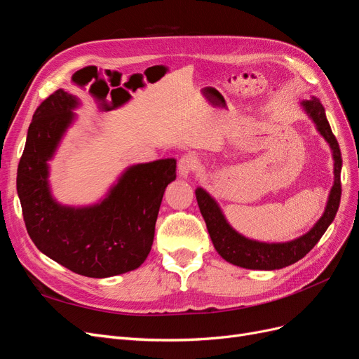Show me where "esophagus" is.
<instances>
[{"instance_id": "1", "label": "esophagus", "mask_w": 359, "mask_h": 359, "mask_svg": "<svg viewBox=\"0 0 359 359\" xmlns=\"http://www.w3.org/2000/svg\"><path fill=\"white\" fill-rule=\"evenodd\" d=\"M198 168V158L193 154L182 156L178 161V173L181 178H187Z\"/></svg>"}]
</instances>
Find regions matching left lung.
I'll list each match as a JSON object with an SVG mask.
<instances>
[{
  "label": "left lung",
  "instance_id": "1",
  "mask_svg": "<svg viewBox=\"0 0 359 359\" xmlns=\"http://www.w3.org/2000/svg\"><path fill=\"white\" fill-rule=\"evenodd\" d=\"M304 111L309 114L316 124L318 132L325 137L332 149L334 157V186L330 191L327 208L311 229L297 240L287 243H260L238 233L233 227L226 222L224 215L217 202L203 189H196V199L201 214L206 223V229L210 232L211 241L219 255L231 262L232 265L247 268V269H265L273 271L289 266L298 262L306 256L310 250L318 244V241L332 223L334 217L339 211L341 198V153L339 142L332 135V130L325 115V109L319 99L311 97L310 100L301 102Z\"/></svg>",
  "mask_w": 359,
  "mask_h": 359
}]
</instances>
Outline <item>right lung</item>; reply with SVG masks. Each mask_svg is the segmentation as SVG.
Wrapping results in <instances>:
<instances>
[{"label": "right lung", "mask_w": 359, "mask_h": 359, "mask_svg": "<svg viewBox=\"0 0 359 359\" xmlns=\"http://www.w3.org/2000/svg\"><path fill=\"white\" fill-rule=\"evenodd\" d=\"M78 104L74 95L57 90L37 107L16 187L28 235L40 252L76 274L106 278L139 268L149 255L163 194L177 178V160L130 166L100 203L60 205L50 194L48 160L73 123Z\"/></svg>", "instance_id": "1"}]
</instances>
